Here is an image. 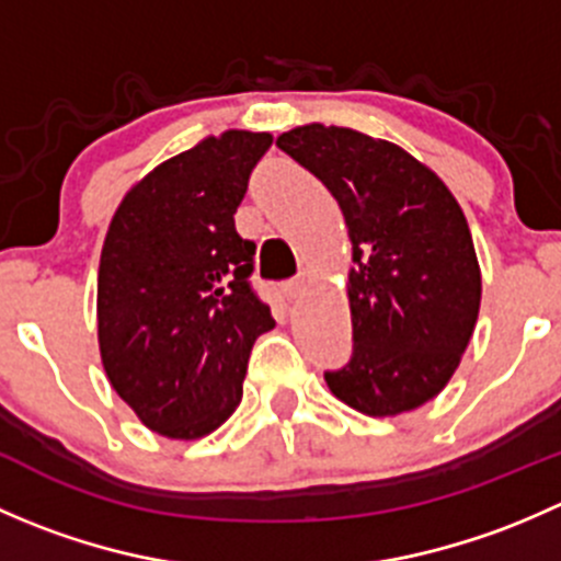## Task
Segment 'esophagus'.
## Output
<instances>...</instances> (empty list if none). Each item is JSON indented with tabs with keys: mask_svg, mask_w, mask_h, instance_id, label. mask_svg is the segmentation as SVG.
Listing matches in <instances>:
<instances>
[{
	"mask_svg": "<svg viewBox=\"0 0 561 561\" xmlns=\"http://www.w3.org/2000/svg\"><path fill=\"white\" fill-rule=\"evenodd\" d=\"M309 285H312V279H309V276H301V279L290 282V285H287V287H285L287 298H290V301H301V298H304V296H307Z\"/></svg>",
	"mask_w": 561,
	"mask_h": 561,
	"instance_id": "obj_1",
	"label": "esophagus"
}]
</instances>
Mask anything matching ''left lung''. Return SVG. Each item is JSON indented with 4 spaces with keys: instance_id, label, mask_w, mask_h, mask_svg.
Wrapping results in <instances>:
<instances>
[{
    "instance_id": "8db88e82",
    "label": "left lung",
    "mask_w": 561,
    "mask_h": 561,
    "mask_svg": "<svg viewBox=\"0 0 561 561\" xmlns=\"http://www.w3.org/2000/svg\"><path fill=\"white\" fill-rule=\"evenodd\" d=\"M344 214L353 268V358L325 371L339 401L393 417L432 401L456 375L480 312V265L445 181L390 140L304 124L276 138Z\"/></svg>"
}]
</instances>
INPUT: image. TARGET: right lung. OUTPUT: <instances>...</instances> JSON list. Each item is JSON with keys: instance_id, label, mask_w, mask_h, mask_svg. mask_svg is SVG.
<instances>
[{"instance_id": "right-lung-1", "label": "right lung", "mask_w": 561, "mask_h": 561, "mask_svg": "<svg viewBox=\"0 0 561 561\" xmlns=\"http://www.w3.org/2000/svg\"><path fill=\"white\" fill-rule=\"evenodd\" d=\"M271 140L208 135L129 186L107 225L100 358L138 421L168 439H201L233 415L254 339L276 325L249 287L254 244L233 219Z\"/></svg>"}]
</instances>
